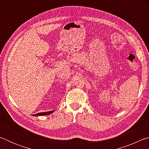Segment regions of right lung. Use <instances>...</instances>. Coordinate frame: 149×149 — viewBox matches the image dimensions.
Returning a JSON list of instances; mask_svg holds the SVG:
<instances>
[{
  "mask_svg": "<svg viewBox=\"0 0 149 149\" xmlns=\"http://www.w3.org/2000/svg\"><path fill=\"white\" fill-rule=\"evenodd\" d=\"M54 110H52V111H49V112H40V113H38V114H33L32 116H45V115H48V114H52V112H54Z\"/></svg>",
  "mask_w": 149,
  "mask_h": 149,
  "instance_id": "1",
  "label": "right lung"
}]
</instances>
